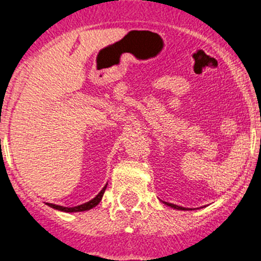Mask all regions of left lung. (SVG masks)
Here are the masks:
<instances>
[{"instance_id":"8db88e82","label":"left lung","mask_w":261,"mask_h":261,"mask_svg":"<svg viewBox=\"0 0 261 261\" xmlns=\"http://www.w3.org/2000/svg\"><path fill=\"white\" fill-rule=\"evenodd\" d=\"M165 204L169 207H172V208H175V210H180V211H186V210L188 208H184V207H180V206H177V204H173V203H168V202H165Z\"/></svg>"}]
</instances>
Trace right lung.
I'll return each mask as SVG.
<instances>
[{"mask_svg":"<svg viewBox=\"0 0 261 261\" xmlns=\"http://www.w3.org/2000/svg\"><path fill=\"white\" fill-rule=\"evenodd\" d=\"M107 188V184L106 186L102 188V191L99 192L98 194H97L96 197H94L93 199H91L89 202H86V203L83 204H80V206H75V207H63V206H58V204H53V203H46L48 206L51 207V208H55V210H59V211H63V212H83V211H88V210L93 208V207H96L97 204L101 202L102 197H103V193L105 191H106Z\"/></svg>","mask_w":261,"mask_h":261,"instance_id":"obj_1","label":"right lung"}]
</instances>
